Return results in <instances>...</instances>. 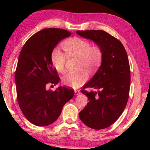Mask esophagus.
I'll return each instance as SVG.
<instances>
[{
	"instance_id": "esophagus-1",
	"label": "esophagus",
	"mask_w": 150,
	"mask_h": 150,
	"mask_svg": "<svg viewBox=\"0 0 150 150\" xmlns=\"http://www.w3.org/2000/svg\"><path fill=\"white\" fill-rule=\"evenodd\" d=\"M75 95H78L79 94H80V91H79V90H75Z\"/></svg>"
}]
</instances>
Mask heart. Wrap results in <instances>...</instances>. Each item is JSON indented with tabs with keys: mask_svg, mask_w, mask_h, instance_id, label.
<instances>
[{
	"mask_svg": "<svg viewBox=\"0 0 150 150\" xmlns=\"http://www.w3.org/2000/svg\"><path fill=\"white\" fill-rule=\"evenodd\" d=\"M63 47L70 57L79 60L78 69H86L88 71L96 69L101 64L103 52L99 45H91V43L85 39L74 37L65 41ZM66 55L59 49H55L51 55V61L55 70L60 73L65 72ZM88 78L85 71L69 73L62 77L63 84L67 87L77 88L82 85Z\"/></svg>",
	"mask_w": 150,
	"mask_h": 150,
	"instance_id": "1",
	"label": "heart"
}]
</instances>
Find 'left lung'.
I'll return each mask as SVG.
<instances>
[{"mask_svg":"<svg viewBox=\"0 0 150 150\" xmlns=\"http://www.w3.org/2000/svg\"><path fill=\"white\" fill-rule=\"evenodd\" d=\"M77 34L95 42L102 48L103 57L99 69L81 93L88 103L79 112L81 120L95 130L114 124L122 114L129 97L130 68L125 48L120 40L103 30H77ZM93 88L97 91L88 92Z\"/></svg>","mask_w":150,"mask_h":150,"instance_id":"1","label":"left lung"}]
</instances>
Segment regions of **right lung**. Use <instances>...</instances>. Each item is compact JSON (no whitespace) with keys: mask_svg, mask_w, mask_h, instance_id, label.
Segmentation results:
<instances>
[{"mask_svg":"<svg viewBox=\"0 0 150 150\" xmlns=\"http://www.w3.org/2000/svg\"><path fill=\"white\" fill-rule=\"evenodd\" d=\"M71 34L64 29H43L27 40L20 53L15 72L18 103L25 117L35 126L54 122L74 96V90L65 87L46 90L48 84L55 85L60 79L51 61L52 53Z\"/></svg>","mask_w":150,"mask_h":150,"instance_id":"1","label":"right lung"}]
</instances>
